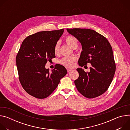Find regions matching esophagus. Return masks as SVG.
Here are the masks:
<instances>
[{"label": "esophagus", "instance_id": "1", "mask_svg": "<svg viewBox=\"0 0 130 130\" xmlns=\"http://www.w3.org/2000/svg\"><path fill=\"white\" fill-rule=\"evenodd\" d=\"M72 70V69H71V68H67V72H70V71H71Z\"/></svg>", "mask_w": 130, "mask_h": 130}]
</instances>
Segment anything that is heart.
Segmentation results:
<instances>
[{"label":"heart","instance_id":"heart-1","mask_svg":"<svg viewBox=\"0 0 130 130\" xmlns=\"http://www.w3.org/2000/svg\"><path fill=\"white\" fill-rule=\"evenodd\" d=\"M65 41L66 44L69 45L71 48H77L78 46V40L77 39L74 37L73 36L69 35L67 36L65 39ZM59 47H60V43L58 42L56 45H55L54 47V53L55 54H58L59 51ZM76 60V58L75 57H65L63 58L61 60V63L63 65L68 67H71L73 65V63Z\"/></svg>","mask_w":130,"mask_h":130}]
</instances>
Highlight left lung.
<instances>
[{
  "mask_svg": "<svg viewBox=\"0 0 130 130\" xmlns=\"http://www.w3.org/2000/svg\"><path fill=\"white\" fill-rule=\"evenodd\" d=\"M79 41L82 51L79 66L89 63L90 71L77 68L79 76L75 81L78 90L87 98L98 97L107 90L113 79L116 65L112 46L104 36L89 29H67Z\"/></svg>",
  "mask_w": 130,
  "mask_h": 130,
  "instance_id": "1",
  "label": "left lung"
}]
</instances>
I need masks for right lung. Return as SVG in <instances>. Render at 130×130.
<instances>
[{"label": "right lung", "instance_id": "1", "mask_svg": "<svg viewBox=\"0 0 130 130\" xmlns=\"http://www.w3.org/2000/svg\"><path fill=\"white\" fill-rule=\"evenodd\" d=\"M64 29L41 31L28 36L18 51L16 63L20 81L25 90L38 99L48 97L67 74L62 65L56 64L50 72L45 68L48 61L55 57L54 47Z\"/></svg>", "mask_w": 130, "mask_h": 130}]
</instances>
